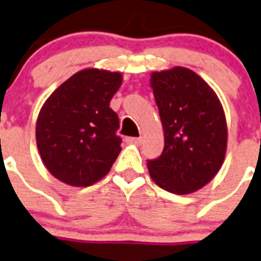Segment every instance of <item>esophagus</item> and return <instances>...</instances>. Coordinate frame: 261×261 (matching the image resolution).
Wrapping results in <instances>:
<instances>
[{
    "label": "esophagus",
    "mask_w": 261,
    "mask_h": 261,
    "mask_svg": "<svg viewBox=\"0 0 261 261\" xmlns=\"http://www.w3.org/2000/svg\"><path fill=\"white\" fill-rule=\"evenodd\" d=\"M142 138H127L126 142L127 143H130V144H137V146H141L142 144Z\"/></svg>",
    "instance_id": "1"
}]
</instances>
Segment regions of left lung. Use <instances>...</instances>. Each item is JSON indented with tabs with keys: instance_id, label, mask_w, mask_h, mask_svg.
<instances>
[{
	"instance_id": "8db88e82",
	"label": "left lung",
	"mask_w": 261,
	"mask_h": 261,
	"mask_svg": "<svg viewBox=\"0 0 261 261\" xmlns=\"http://www.w3.org/2000/svg\"><path fill=\"white\" fill-rule=\"evenodd\" d=\"M164 148L148 161L151 179L172 194L198 191L215 178L227 151V122L218 95L201 76L176 66L151 74Z\"/></svg>"
}]
</instances>
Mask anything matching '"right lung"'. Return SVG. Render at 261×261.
Here are the masks:
<instances>
[{
  "mask_svg": "<svg viewBox=\"0 0 261 261\" xmlns=\"http://www.w3.org/2000/svg\"><path fill=\"white\" fill-rule=\"evenodd\" d=\"M118 71L83 69L57 87L39 110L36 141L47 171L73 187L103 178L117 161L119 118L110 100L122 85Z\"/></svg>",
  "mask_w": 261,
  "mask_h": 261,
  "instance_id": "right-lung-1",
  "label": "right lung"
}]
</instances>
